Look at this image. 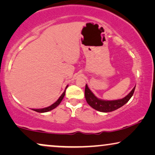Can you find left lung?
I'll return each mask as SVG.
<instances>
[{
	"label": "left lung",
	"instance_id": "obj_1",
	"mask_svg": "<svg viewBox=\"0 0 155 155\" xmlns=\"http://www.w3.org/2000/svg\"><path fill=\"white\" fill-rule=\"evenodd\" d=\"M135 89V86L130 91V92L123 99H117V100L106 101L97 98L92 92V91L90 90V88L88 87L87 84H86L85 90H84V97H85L87 102L91 107H92L93 109L97 110V111L107 113V112L115 111V110L119 109L120 107L126 104L132 97L133 93H134Z\"/></svg>",
	"mask_w": 155,
	"mask_h": 155
}]
</instances>
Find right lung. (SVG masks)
<instances>
[{"mask_svg": "<svg viewBox=\"0 0 155 155\" xmlns=\"http://www.w3.org/2000/svg\"><path fill=\"white\" fill-rule=\"evenodd\" d=\"M68 85L66 86V87H65V90H66V88L68 87ZM65 90L64 92H63V94L61 95V97H59L58 100H57L55 103L49 106V107H46V108H43V109H33L32 110H33V111L39 112V113H44V112H48V111H51L52 109H55V108L57 107L59 104H60V103L61 102V101L63 100V97H64L65 94Z\"/></svg>", "mask_w": 155, "mask_h": 155, "instance_id": "obj_1", "label": "right lung"}]
</instances>
